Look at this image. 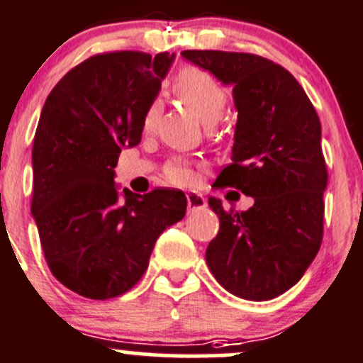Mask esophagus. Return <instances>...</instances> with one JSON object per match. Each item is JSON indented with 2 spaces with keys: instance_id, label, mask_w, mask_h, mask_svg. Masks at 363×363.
<instances>
[{
  "instance_id": "esophagus-1",
  "label": "esophagus",
  "mask_w": 363,
  "mask_h": 363,
  "mask_svg": "<svg viewBox=\"0 0 363 363\" xmlns=\"http://www.w3.org/2000/svg\"><path fill=\"white\" fill-rule=\"evenodd\" d=\"M188 198V210L189 212H194V210H201L206 206V200L198 193H188L186 194Z\"/></svg>"
}]
</instances>
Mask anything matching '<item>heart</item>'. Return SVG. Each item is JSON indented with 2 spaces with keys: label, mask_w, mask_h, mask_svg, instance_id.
<instances>
[{
  "label": "heart",
  "mask_w": 363,
  "mask_h": 363,
  "mask_svg": "<svg viewBox=\"0 0 363 363\" xmlns=\"http://www.w3.org/2000/svg\"><path fill=\"white\" fill-rule=\"evenodd\" d=\"M174 93L186 106H189L205 125H213L222 118L227 108L225 87L208 72L194 69H184L174 81ZM160 115V103H150L143 117V127L150 130ZM165 175L174 184H189L193 181V170L182 160H172L167 165Z\"/></svg>",
  "instance_id": "obj_1"
}]
</instances>
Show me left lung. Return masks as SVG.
I'll return each mask as SVG.
<instances>
[{
  "label": "left lung",
  "mask_w": 363,
  "mask_h": 363,
  "mask_svg": "<svg viewBox=\"0 0 363 363\" xmlns=\"http://www.w3.org/2000/svg\"><path fill=\"white\" fill-rule=\"evenodd\" d=\"M181 55L233 87V163L215 182L255 200L240 213L210 198L220 229L206 265L234 296L272 300L303 277L320 248L328 188L320 121L303 87L270 60L213 50Z\"/></svg>",
  "instance_id": "left-lung-1"
}]
</instances>
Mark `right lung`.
I'll list each match as a JSON object with an SVG mask.
<instances>
[{
    "label": "right lung",
    "instance_id": "right-lung-1",
    "mask_svg": "<svg viewBox=\"0 0 363 363\" xmlns=\"http://www.w3.org/2000/svg\"><path fill=\"white\" fill-rule=\"evenodd\" d=\"M175 55L115 51L67 72L46 98L33 146V217L53 276L91 300L129 291L158 236L182 220V191L134 194L115 186L123 148L139 145L143 117Z\"/></svg>",
    "mask_w": 363,
    "mask_h": 363
}]
</instances>
